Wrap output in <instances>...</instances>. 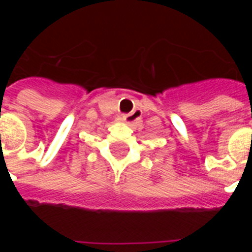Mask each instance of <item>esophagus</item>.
Wrapping results in <instances>:
<instances>
[{
	"label": "esophagus",
	"instance_id": "34e87169",
	"mask_svg": "<svg viewBox=\"0 0 252 252\" xmlns=\"http://www.w3.org/2000/svg\"><path fill=\"white\" fill-rule=\"evenodd\" d=\"M133 117H135V115H132V116H131V117H124V121H127V120L133 119Z\"/></svg>",
	"mask_w": 252,
	"mask_h": 252
}]
</instances>
